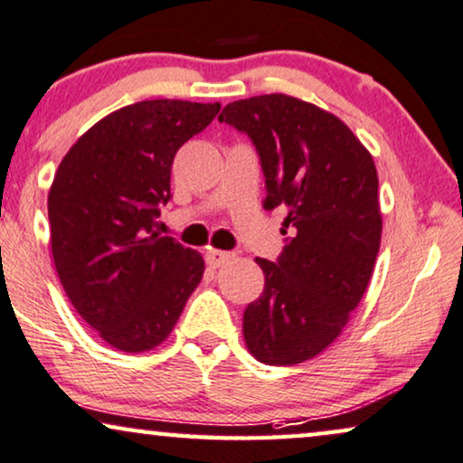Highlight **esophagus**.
Segmentation results:
<instances>
[{
	"mask_svg": "<svg viewBox=\"0 0 463 463\" xmlns=\"http://www.w3.org/2000/svg\"><path fill=\"white\" fill-rule=\"evenodd\" d=\"M235 254L232 251H224V250H209L205 260L212 269H218V267H224L226 262H231Z\"/></svg>",
	"mask_w": 463,
	"mask_h": 463,
	"instance_id": "obj_1",
	"label": "esophagus"
}]
</instances>
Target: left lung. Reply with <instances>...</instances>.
<instances>
[{
	"instance_id": "obj_1",
	"label": "left lung",
	"mask_w": 463,
	"mask_h": 463,
	"mask_svg": "<svg viewBox=\"0 0 463 463\" xmlns=\"http://www.w3.org/2000/svg\"><path fill=\"white\" fill-rule=\"evenodd\" d=\"M220 122L254 141L264 209L288 212L281 256L256 258L264 289L243 313L245 345L264 364H300L336 341L373 277L383 228L377 167L341 118L281 92L228 103Z\"/></svg>"
}]
</instances>
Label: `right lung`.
<instances>
[{"label": "right lung", "mask_w": 463, "mask_h": 463, "mask_svg": "<svg viewBox=\"0 0 463 463\" xmlns=\"http://www.w3.org/2000/svg\"><path fill=\"white\" fill-rule=\"evenodd\" d=\"M220 103L152 99L120 108L70 147L48 193L51 248L73 309L109 347L141 354L167 341L201 283L199 251L152 231L171 199L180 147Z\"/></svg>", "instance_id": "obj_1"}]
</instances>
